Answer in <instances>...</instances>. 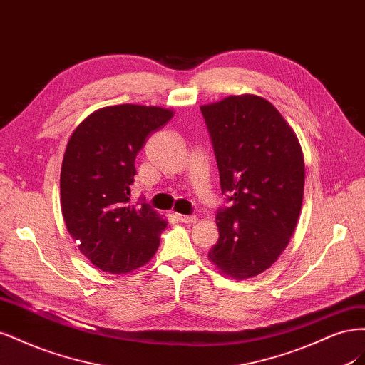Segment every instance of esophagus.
I'll return each mask as SVG.
<instances>
[{"label": "esophagus", "mask_w": 365, "mask_h": 365, "mask_svg": "<svg viewBox=\"0 0 365 365\" xmlns=\"http://www.w3.org/2000/svg\"><path fill=\"white\" fill-rule=\"evenodd\" d=\"M176 217H178L181 222H184V224L197 222V216H195V215H176Z\"/></svg>", "instance_id": "obj_1"}]
</instances>
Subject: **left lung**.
Masks as SVG:
<instances>
[{
    "mask_svg": "<svg viewBox=\"0 0 365 365\" xmlns=\"http://www.w3.org/2000/svg\"><path fill=\"white\" fill-rule=\"evenodd\" d=\"M228 207L216 215L219 240L208 252L236 280L259 275L288 247L300 216L304 160L272 103L254 94L201 106Z\"/></svg>",
    "mask_w": 365,
    "mask_h": 365,
    "instance_id": "1",
    "label": "left lung"
}]
</instances>
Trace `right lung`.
I'll return each instance as SVG.
<instances>
[{
    "label": "right lung",
    "mask_w": 365,
    "mask_h": 365,
    "mask_svg": "<svg viewBox=\"0 0 365 365\" xmlns=\"http://www.w3.org/2000/svg\"><path fill=\"white\" fill-rule=\"evenodd\" d=\"M173 111L117 105L88 115L68 140L61 170L62 216L79 250L98 269L126 274L146 264L168 222L145 204H130L135 158Z\"/></svg>",
    "instance_id": "right-lung-1"
}]
</instances>
